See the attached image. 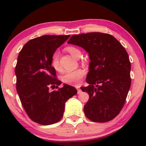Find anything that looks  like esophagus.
Here are the masks:
<instances>
[{
  "label": "esophagus",
  "mask_w": 146,
  "mask_h": 146,
  "mask_svg": "<svg viewBox=\"0 0 146 146\" xmlns=\"http://www.w3.org/2000/svg\"><path fill=\"white\" fill-rule=\"evenodd\" d=\"M77 90H78V93H81V91H82L81 89H80V88H78V87H77Z\"/></svg>",
  "instance_id": "34e87169"
}]
</instances>
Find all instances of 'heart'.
Returning <instances> with one entry per match:
<instances>
[{"mask_svg": "<svg viewBox=\"0 0 146 146\" xmlns=\"http://www.w3.org/2000/svg\"><path fill=\"white\" fill-rule=\"evenodd\" d=\"M67 51L72 56L75 58H79L82 56V51L80 48L76 46H69L66 48ZM51 63L52 67L55 71L58 72L62 71V68L60 63V53L58 51H55L52 54L51 58ZM85 72L82 68H78L73 71H68L64 73L62 76L61 77L62 81L64 83L67 84H74L77 85L80 83V80L84 75Z\"/></svg>", "mask_w": 146, "mask_h": 146, "instance_id": "b5f03b06", "label": "heart"}]
</instances>
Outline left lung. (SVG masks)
Here are the masks:
<instances>
[{"label": "left lung", "instance_id": "obj_1", "mask_svg": "<svg viewBox=\"0 0 146 146\" xmlns=\"http://www.w3.org/2000/svg\"><path fill=\"white\" fill-rule=\"evenodd\" d=\"M68 43L89 54V85L81 87L89 95L85 115L94 122L113 119L123 108L131 84V64L125 48L112 35L100 32L73 35Z\"/></svg>", "mask_w": 146, "mask_h": 146}]
</instances>
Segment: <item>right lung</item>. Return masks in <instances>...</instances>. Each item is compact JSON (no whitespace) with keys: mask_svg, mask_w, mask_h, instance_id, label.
<instances>
[{"mask_svg":"<svg viewBox=\"0 0 146 146\" xmlns=\"http://www.w3.org/2000/svg\"><path fill=\"white\" fill-rule=\"evenodd\" d=\"M70 37L45 35L28 41L18 54L15 73L16 90L23 108L32 121L41 125L59 121L63 116L65 103L77 94L73 86L57 78L52 67L51 56ZM56 87L52 92L49 88Z\"/></svg>","mask_w":146,"mask_h":146,"instance_id":"right-lung-1","label":"right lung"}]
</instances>
